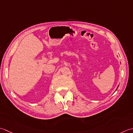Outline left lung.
Returning <instances> with one entry per match:
<instances>
[{
    "instance_id": "8db88e82",
    "label": "left lung",
    "mask_w": 133,
    "mask_h": 133,
    "mask_svg": "<svg viewBox=\"0 0 133 133\" xmlns=\"http://www.w3.org/2000/svg\"><path fill=\"white\" fill-rule=\"evenodd\" d=\"M118 87H119V85L118 86V87H117V88H116V89H118Z\"/></svg>"
}]
</instances>
